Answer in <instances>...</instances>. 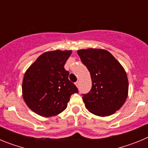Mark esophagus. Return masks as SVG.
I'll list each match as a JSON object with an SVG mask.
<instances>
[{
    "label": "esophagus",
    "instance_id": "esophagus-1",
    "mask_svg": "<svg viewBox=\"0 0 148 148\" xmlns=\"http://www.w3.org/2000/svg\"><path fill=\"white\" fill-rule=\"evenodd\" d=\"M75 86H76L77 87H79V85H80V84H79V82H76L75 83Z\"/></svg>",
    "mask_w": 148,
    "mask_h": 148
}]
</instances>
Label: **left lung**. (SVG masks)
Returning a JSON list of instances; mask_svg holds the SVG:
<instances>
[{
    "mask_svg": "<svg viewBox=\"0 0 148 148\" xmlns=\"http://www.w3.org/2000/svg\"><path fill=\"white\" fill-rule=\"evenodd\" d=\"M92 79V88L83 95L85 107L96 116H108L122 107L128 95L125 69L108 50L89 48L77 51Z\"/></svg>",
    "mask_w": 148,
    "mask_h": 148,
    "instance_id": "obj_1",
    "label": "left lung"
}]
</instances>
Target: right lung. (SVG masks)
I'll return each instance as SVG.
<instances>
[{"mask_svg": "<svg viewBox=\"0 0 148 148\" xmlns=\"http://www.w3.org/2000/svg\"><path fill=\"white\" fill-rule=\"evenodd\" d=\"M71 53V50L59 49L46 52L26 71L22 95L36 114L45 117L59 114L66 108L72 94L78 92L64 69Z\"/></svg>", "mask_w": 148, "mask_h": 148, "instance_id": "1", "label": "right lung"}]
</instances>
